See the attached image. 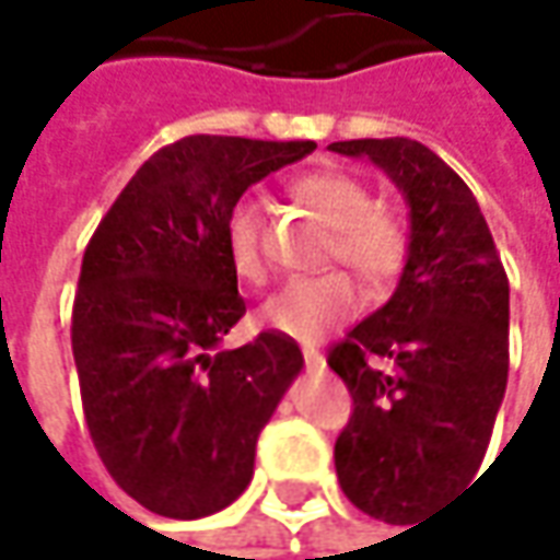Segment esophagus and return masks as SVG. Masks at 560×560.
<instances>
[{
	"label": "esophagus",
	"instance_id": "1",
	"mask_svg": "<svg viewBox=\"0 0 560 560\" xmlns=\"http://www.w3.org/2000/svg\"><path fill=\"white\" fill-rule=\"evenodd\" d=\"M304 363L306 370H326V357L319 351H313V348H304Z\"/></svg>",
	"mask_w": 560,
	"mask_h": 560
}]
</instances>
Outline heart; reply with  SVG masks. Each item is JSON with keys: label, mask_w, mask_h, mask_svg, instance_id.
I'll use <instances>...</instances> for the list:
<instances>
[{"label": "heart", "mask_w": 560, "mask_h": 560, "mask_svg": "<svg viewBox=\"0 0 560 560\" xmlns=\"http://www.w3.org/2000/svg\"><path fill=\"white\" fill-rule=\"evenodd\" d=\"M291 194L310 207L331 234V256L348 262L370 284L388 281L401 269L407 237L401 222L373 207L363 184L341 172H310L298 178ZM225 254L232 269L250 284L269 276L262 207L256 197H241L225 215ZM360 306V284L348 272H326L288 281L259 306V323L294 341H319Z\"/></svg>", "instance_id": "1"}]
</instances>
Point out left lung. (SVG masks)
Wrapping results in <instances>:
<instances>
[{
	"instance_id": "obj_1",
	"label": "left lung",
	"mask_w": 560,
	"mask_h": 560,
	"mask_svg": "<svg viewBox=\"0 0 560 560\" xmlns=\"http://www.w3.org/2000/svg\"><path fill=\"white\" fill-rule=\"evenodd\" d=\"M328 150L370 159L410 209L395 294L328 351L353 395L335 474L363 514L417 523L489 448L508 385V276L470 187L429 147L385 137Z\"/></svg>"
}]
</instances>
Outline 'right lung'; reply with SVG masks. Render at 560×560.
I'll return each mask as SVG.
<instances>
[{"label":"right lung","mask_w":560,"mask_h":560,"mask_svg":"<svg viewBox=\"0 0 560 560\" xmlns=\"http://www.w3.org/2000/svg\"><path fill=\"white\" fill-rule=\"evenodd\" d=\"M313 140L182 137L147 159L86 244L71 351L90 439L147 511L197 521L254 476L256 439L304 370L294 338L222 341L247 313L225 215Z\"/></svg>","instance_id":"obj_1"}]
</instances>
